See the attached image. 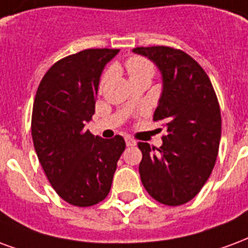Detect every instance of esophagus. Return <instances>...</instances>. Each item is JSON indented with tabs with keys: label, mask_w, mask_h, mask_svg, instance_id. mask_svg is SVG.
I'll use <instances>...</instances> for the list:
<instances>
[{
	"label": "esophagus",
	"mask_w": 248,
	"mask_h": 248,
	"mask_svg": "<svg viewBox=\"0 0 248 248\" xmlns=\"http://www.w3.org/2000/svg\"><path fill=\"white\" fill-rule=\"evenodd\" d=\"M126 146H135L136 145V140H133L132 137H125Z\"/></svg>",
	"instance_id": "34e87169"
}]
</instances>
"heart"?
Listing matches in <instances>:
<instances>
[{
  "mask_svg": "<svg viewBox=\"0 0 248 248\" xmlns=\"http://www.w3.org/2000/svg\"><path fill=\"white\" fill-rule=\"evenodd\" d=\"M126 70V74L131 79V82L141 79V78H149L152 79L155 75V64L144 57H131L128 58L124 64ZM107 79H108V72L103 75L102 80H100V88L106 84Z\"/></svg>",
  "mask_w": 248,
  "mask_h": 248,
  "instance_id": "1",
  "label": "heart"
}]
</instances>
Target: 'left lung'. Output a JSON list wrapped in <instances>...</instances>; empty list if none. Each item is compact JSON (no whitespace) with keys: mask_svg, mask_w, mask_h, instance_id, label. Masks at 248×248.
I'll use <instances>...</instances> for the list:
<instances>
[{"mask_svg":"<svg viewBox=\"0 0 248 248\" xmlns=\"http://www.w3.org/2000/svg\"><path fill=\"white\" fill-rule=\"evenodd\" d=\"M133 52L161 71L164 88L153 122H162L168 131L160 148L137 144L141 182L157 202L184 205L200 193L216 165L222 131L218 97L205 70L185 51L151 46Z\"/></svg>","mask_w":248,"mask_h":248,"instance_id":"8db88e82","label":"left lung"}]
</instances>
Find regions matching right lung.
Segmentation results:
<instances>
[{"label":"right lung","instance_id":"obj_1","mask_svg":"<svg viewBox=\"0 0 248 248\" xmlns=\"http://www.w3.org/2000/svg\"><path fill=\"white\" fill-rule=\"evenodd\" d=\"M117 48H87L52 64L32 104L31 136L38 160L54 190L78 207L102 202L111 190L122 136L102 139L86 128L104 66Z\"/></svg>","mask_w":248,"mask_h":248}]
</instances>
